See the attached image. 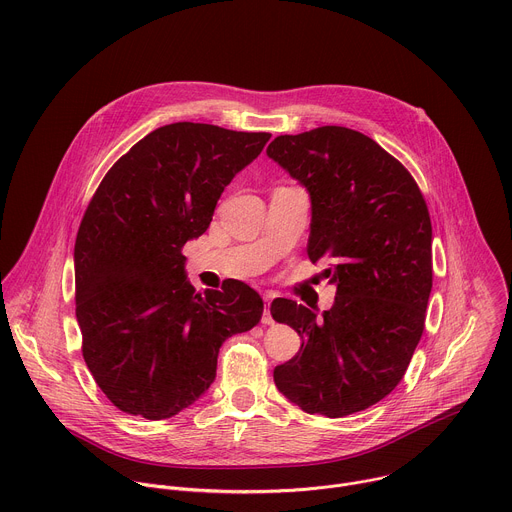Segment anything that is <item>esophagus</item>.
Returning <instances> with one entry per match:
<instances>
[{
  "instance_id": "obj_1",
  "label": "esophagus",
  "mask_w": 512,
  "mask_h": 512,
  "mask_svg": "<svg viewBox=\"0 0 512 512\" xmlns=\"http://www.w3.org/2000/svg\"><path fill=\"white\" fill-rule=\"evenodd\" d=\"M263 300H265V312H263V316H261V324L271 326V324H273V318H271V312H269V304H271L273 296H271V294H265Z\"/></svg>"
}]
</instances>
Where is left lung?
<instances>
[{
  "mask_svg": "<svg viewBox=\"0 0 512 512\" xmlns=\"http://www.w3.org/2000/svg\"><path fill=\"white\" fill-rule=\"evenodd\" d=\"M267 156L310 194L308 257L336 285L318 318L291 300L271 316L302 338L279 364V393L306 413L344 417L385 399L423 334L431 294V221L411 174L377 141L324 125L275 137Z\"/></svg>",
  "mask_w": 512,
  "mask_h": 512,
  "instance_id": "left-lung-1",
  "label": "left lung"
}]
</instances>
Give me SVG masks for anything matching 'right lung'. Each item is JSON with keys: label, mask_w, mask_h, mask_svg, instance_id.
<instances>
[{"label": "right lung", "mask_w": 512, "mask_h": 512, "mask_svg": "<svg viewBox=\"0 0 512 512\" xmlns=\"http://www.w3.org/2000/svg\"><path fill=\"white\" fill-rule=\"evenodd\" d=\"M269 137L170 123L99 184L75 243L77 322L87 367L117 409L154 421L180 413L212 385L223 342L259 324L257 291L231 281L200 294L182 247Z\"/></svg>", "instance_id": "right-lung-1"}]
</instances>
